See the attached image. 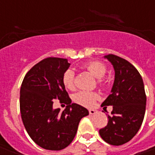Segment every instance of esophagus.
<instances>
[{"label":"esophagus","instance_id":"obj_1","mask_svg":"<svg viewBox=\"0 0 155 155\" xmlns=\"http://www.w3.org/2000/svg\"><path fill=\"white\" fill-rule=\"evenodd\" d=\"M89 113H90V114H95L97 113V110L91 109V110H89Z\"/></svg>","mask_w":155,"mask_h":155}]
</instances>
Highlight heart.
<instances>
[{
    "label": "heart",
    "instance_id": "b5f03b06",
    "mask_svg": "<svg viewBox=\"0 0 155 155\" xmlns=\"http://www.w3.org/2000/svg\"><path fill=\"white\" fill-rule=\"evenodd\" d=\"M84 70L88 71L94 78L98 79V83L100 84H104V81L102 78L106 73V67L104 64L98 61L88 62L83 65ZM63 84L68 90L74 89V73L71 70H67L63 74L62 77ZM98 98V94L94 92L90 91H80L74 94V100L78 104H81L85 107H91L94 104L95 100Z\"/></svg>",
    "mask_w": 155,
    "mask_h": 155
}]
</instances>
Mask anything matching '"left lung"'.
Returning <instances> with one entry per match:
<instances>
[{"label": "left lung", "mask_w": 155, "mask_h": 155, "mask_svg": "<svg viewBox=\"0 0 155 155\" xmlns=\"http://www.w3.org/2000/svg\"><path fill=\"white\" fill-rule=\"evenodd\" d=\"M114 70L111 94L102 106H113L106 126L100 130L101 138L111 145H121L132 140L143 123L146 94L143 79L129 61L114 54L104 56Z\"/></svg>", "instance_id": "obj_1"}]
</instances>
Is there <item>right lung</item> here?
<instances>
[{
	"label": "right lung",
	"instance_id": "right-lung-1",
	"mask_svg": "<svg viewBox=\"0 0 155 155\" xmlns=\"http://www.w3.org/2000/svg\"><path fill=\"white\" fill-rule=\"evenodd\" d=\"M71 64L67 59L49 57L26 73L20 92V110L25 130L45 150H61L72 142L81 120L89 111L73 103L62 77ZM68 104L64 111L53 108V101Z\"/></svg>",
	"mask_w": 155,
	"mask_h": 155
}]
</instances>
